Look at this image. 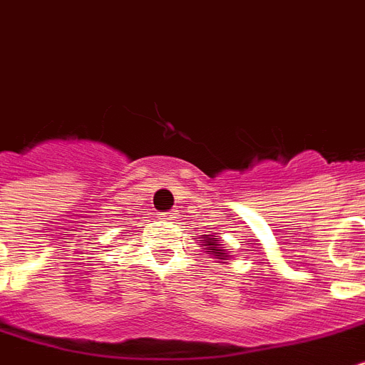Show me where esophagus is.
Returning a JSON list of instances; mask_svg holds the SVG:
<instances>
[{
    "mask_svg": "<svg viewBox=\"0 0 365 365\" xmlns=\"http://www.w3.org/2000/svg\"><path fill=\"white\" fill-rule=\"evenodd\" d=\"M163 219L170 220V222H173V220L178 219V213H176V211H168V213H163Z\"/></svg>",
    "mask_w": 365,
    "mask_h": 365,
    "instance_id": "obj_1",
    "label": "esophagus"
}]
</instances>
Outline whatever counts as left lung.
<instances>
[{
    "instance_id": "8db88e82",
    "label": "left lung",
    "mask_w": 365,
    "mask_h": 365,
    "mask_svg": "<svg viewBox=\"0 0 365 365\" xmlns=\"http://www.w3.org/2000/svg\"><path fill=\"white\" fill-rule=\"evenodd\" d=\"M200 243L202 247H204V250H206L217 263H228L230 259H232V254H230V250L222 245V240H220L217 234L202 235Z\"/></svg>"
}]
</instances>
